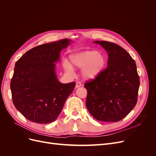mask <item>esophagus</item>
Returning <instances> with one entry per match:
<instances>
[{
	"instance_id": "1",
	"label": "esophagus",
	"mask_w": 156,
	"mask_h": 156,
	"mask_svg": "<svg viewBox=\"0 0 156 156\" xmlns=\"http://www.w3.org/2000/svg\"><path fill=\"white\" fill-rule=\"evenodd\" d=\"M81 86H82V84L80 82H77L76 84H75V87H76V88H79V87H81Z\"/></svg>"
}]
</instances>
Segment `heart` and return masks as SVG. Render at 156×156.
<instances>
[{"label":"heart","mask_w":156,"mask_h":156,"mask_svg":"<svg viewBox=\"0 0 156 156\" xmlns=\"http://www.w3.org/2000/svg\"><path fill=\"white\" fill-rule=\"evenodd\" d=\"M70 64L65 61L63 67L66 72L73 73V67L82 69L81 74L84 79H93L96 78L106 65L105 56L97 51H86L73 54L69 56Z\"/></svg>","instance_id":"1"}]
</instances>
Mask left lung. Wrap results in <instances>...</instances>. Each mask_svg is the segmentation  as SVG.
Listing matches in <instances>:
<instances>
[{
	"instance_id": "left-lung-1",
	"label": "left lung",
	"mask_w": 156,
	"mask_h": 156,
	"mask_svg": "<svg viewBox=\"0 0 156 156\" xmlns=\"http://www.w3.org/2000/svg\"><path fill=\"white\" fill-rule=\"evenodd\" d=\"M108 53L107 67L84 84L86 106L99 121L119 122L135 107L140 85L135 60L122 47L106 41H95Z\"/></svg>"
}]
</instances>
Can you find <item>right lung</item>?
<instances>
[{"mask_svg": "<svg viewBox=\"0 0 156 156\" xmlns=\"http://www.w3.org/2000/svg\"><path fill=\"white\" fill-rule=\"evenodd\" d=\"M70 41L66 38L35 47L16 62L10 83L12 100L29 120L39 124L55 121L73 92L75 83H60L55 64Z\"/></svg>", "mask_w": 156, "mask_h": 156, "instance_id": "1", "label": "right lung"}]
</instances>
